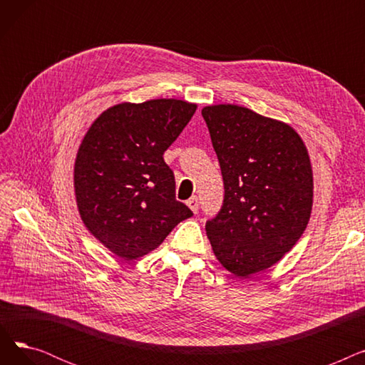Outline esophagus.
Wrapping results in <instances>:
<instances>
[{
	"label": "esophagus",
	"mask_w": 365,
	"mask_h": 365,
	"mask_svg": "<svg viewBox=\"0 0 365 365\" xmlns=\"http://www.w3.org/2000/svg\"><path fill=\"white\" fill-rule=\"evenodd\" d=\"M186 205L190 208V210H192V212L194 213H197L198 212V198L197 197H192V198H189L187 201H186Z\"/></svg>",
	"instance_id": "1"
}]
</instances>
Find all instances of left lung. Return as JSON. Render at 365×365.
I'll use <instances>...</instances> for the list:
<instances>
[{"mask_svg":"<svg viewBox=\"0 0 365 365\" xmlns=\"http://www.w3.org/2000/svg\"><path fill=\"white\" fill-rule=\"evenodd\" d=\"M225 200L205 225L220 264L248 278L278 263L308 226L314 175L297 131L238 105L204 106Z\"/></svg>","mask_w":365,"mask_h":365,"instance_id":"8db88e82","label":"left lung"}]
</instances>
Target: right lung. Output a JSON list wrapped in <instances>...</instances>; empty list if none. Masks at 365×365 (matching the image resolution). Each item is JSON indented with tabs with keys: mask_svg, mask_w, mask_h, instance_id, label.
<instances>
[{
	"mask_svg": "<svg viewBox=\"0 0 365 365\" xmlns=\"http://www.w3.org/2000/svg\"><path fill=\"white\" fill-rule=\"evenodd\" d=\"M197 110L195 103L152 99L118 103L87 130L73 167L80 216L124 260L150 253L192 212L176 200L163 155Z\"/></svg>",
	"mask_w": 365,
	"mask_h": 365,
	"instance_id": "right-lung-1",
	"label": "right lung"
}]
</instances>
